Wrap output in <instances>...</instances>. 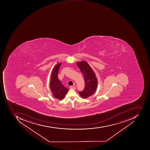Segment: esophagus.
Instances as JSON below:
<instances>
[{
  "label": "esophagus",
  "mask_w": 150,
  "mask_h": 150,
  "mask_svg": "<svg viewBox=\"0 0 150 150\" xmlns=\"http://www.w3.org/2000/svg\"><path fill=\"white\" fill-rule=\"evenodd\" d=\"M70 88L71 89H74V90H75L76 89V87L75 86H70Z\"/></svg>",
  "instance_id": "1"
}]
</instances>
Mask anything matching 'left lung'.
<instances>
[{
    "mask_svg": "<svg viewBox=\"0 0 150 150\" xmlns=\"http://www.w3.org/2000/svg\"><path fill=\"white\" fill-rule=\"evenodd\" d=\"M77 65L84 75L85 87L81 91H79L81 97L86 98L91 96L96 90L97 80L95 73L89 64L85 61L78 62Z\"/></svg>",
    "mask_w": 150,
    "mask_h": 150,
    "instance_id": "1",
    "label": "left lung"
}]
</instances>
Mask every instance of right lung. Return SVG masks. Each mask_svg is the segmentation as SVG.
I'll return each instance as SVG.
<instances>
[{
  "label": "right lung",
  "instance_id": "obj_1",
  "mask_svg": "<svg viewBox=\"0 0 150 150\" xmlns=\"http://www.w3.org/2000/svg\"><path fill=\"white\" fill-rule=\"evenodd\" d=\"M61 63L56 65L53 69L50 81V87L54 97L61 100L65 96L69 89L65 87L58 79V74Z\"/></svg>",
  "mask_w": 150,
  "mask_h": 150
}]
</instances>
